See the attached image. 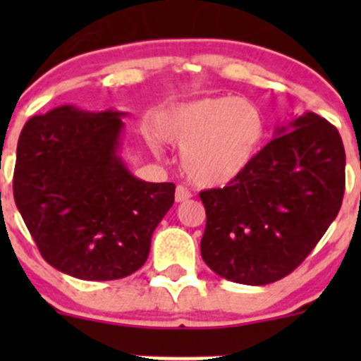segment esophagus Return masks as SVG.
<instances>
[{
    "label": "esophagus",
    "mask_w": 361,
    "mask_h": 361,
    "mask_svg": "<svg viewBox=\"0 0 361 361\" xmlns=\"http://www.w3.org/2000/svg\"><path fill=\"white\" fill-rule=\"evenodd\" d=\"M190 197H192L190 192H188L185 187H181V185H178L176 192H174V201L183 202V201H187V199H190Z\"/></svg>",
    "instance_id": "obj_1"
}]
</instances>
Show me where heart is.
Segmentation results:
<instances>
[{
    "instance_id": "b5f03b06",
    "label": "heart",
    "mask_w": 361,
    "mask_h": 361,
    "mask_svg": "<svg viewBox=\"0 0 361 361\" xmlns=\"http://www.w3.org/2000/svg\"><path fill=\"white\" fill-rule=\"evenodd\" d=\"M265 116L248 99L206 97L174 110L162 133L181 150V167L194 185L224 187L253 164L265 140Z\"/></svg>"
}]
</instances>
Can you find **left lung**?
Listing matches in <instances>:
<instances>
[{"mask_svg": "<svg viewBox=\"0 0 361 361\" xmlns=\"http://www.w3.org/2000/svg\"><path fill=\"white\" fill-rule=\"evenodd\" d=\"M344 185L341 134L329 120L305 111L276 129L238 180L201 192L202 260L241 285L285 278L336 220Z\"/></svg>", "mask_w": 361, "mask_h": 361, "instance_id": "obj_1", "label": "left lung"}]
</instances>
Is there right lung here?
<instances>
[{"mask_svg": "<svg viewBox=\"0 0 361 361\" xmlns=\"http://www.w3.org/2000/svg\"><path fill=\"white\" fill-rule=\"evenodd\" d=\"M123 111L64 104L25 122L13 197L42 257L85 281L136 272L174 202V183L134 176L118 155Z\"/></svg>", "mask_w": 361, "mask_h": 361, "instance_id": "1", "label": "right lung"}]
</instances>
